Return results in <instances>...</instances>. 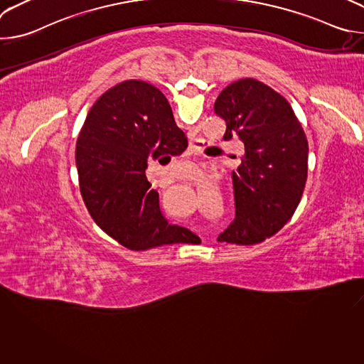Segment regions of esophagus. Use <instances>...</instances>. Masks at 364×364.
<instances>
[{
    "mask_svg": "<svg viewBox=\"0 0 364 364\" xmlns=\"http://www.w3.org/2000/svg\"><path fill=\"white\" fill-rule=\"evenodd\" d=\"M190 148H191V151H193V152H196L198 146H197V144H191V145H190Z\"/></svg>",
    "mask_w": 364,
    "mask_h": 364,
    "instance_id": "1",
    "label": "esophagus"
}]
</instances>
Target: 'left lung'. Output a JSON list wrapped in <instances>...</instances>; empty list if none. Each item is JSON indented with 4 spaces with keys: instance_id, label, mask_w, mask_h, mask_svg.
<instances>
[{
    "instance_id": "left-lung-1",
    "label": "left lung",
    "mask_w": 364,
    "mask_h": 364,
    "mask_svg": "<svg viewBox=\"0 0 364 364\" xmlns=\"http://www.w3.org/2000/svg\"><path fill=\"white\" fill-rule=\"evenodd\" d=\"M215 112L226 122L225 139L245 145L232 173L236 218L219 242L261 243L279 232L301 200L308 170V141L289 102L252 77L225 87Z\"/></svg>"
}]
</instances>
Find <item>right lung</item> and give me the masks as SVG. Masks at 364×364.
<instances>
[{
  "instance_id": "right-lung-1",
  "label": "right lung",
  "mask_w": 364,
  "mask_h": 364,
  "mask_svg": "<svg viewBox=\"0 0 364 364\" xmlns=\"http://www.w3.org/2000/svg\"><path fill=\"white\" fill-rule=\"evenodd\" d=\"M187 148L160 89L125 80L89 111L76 142L80 193L95 223L131 250L183 242L190 230L170 225L151 188L148 160L170 161Z\"/></svg>"
}]
</instances>
